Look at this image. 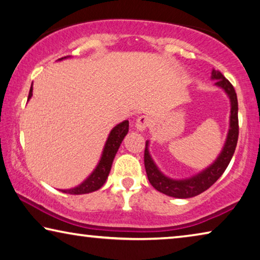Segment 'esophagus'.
Returning <instances> with one entry per match:
<instances>
[{"label":"esophagus","mask_w":260,"mask_h":260,"mask_svg":"<svg viewBox=\"0 0 260 260\" xmlns=\"http://www.w3.org/2000/svg\"><path fill=\"white\" fill-rule=\"evenodd\" d=\"M150 125V118L148 115H141L137 119V122H135V128L140 132H143L147 129V127Z\"/></svg>","instance_id":"1"}]
</instances>
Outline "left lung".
I'll use <instances>...</instances> for the list:
<instances>
[{
    "instance_id": "8db88e82",
    "label": "left lung",
    "mask_w": 260,
    "mask_h": 260,
    "mask_svg": "<svg viewBox=\"0 0 260 260\" xmlns=\"http://www.w3.org/2000/svg\"><path fill=\"white\" fill-rule=\"evenodd\" d=\"M212 78L216 80L215 85L220 86L225 91L230 98V128L228 132L223 149H222L219 157L216 158L211 167L205 169L203 172L198 174L191 178L183 180H174L168 178L156 167L154 160L150 157L149 150H148V141L146 142L145 149V168L146 172L152 187L157 189L158 192L174 198H186L196 197L200 193L205 192L212 185L220 178L222 174L225 171L226 167L229 166L230 160L236 149L238 140V102L237 94L235 92L233 84L222 75L219 71L212 72Z\"/></svg>"
}]
</instances>
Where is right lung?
Returning a JSON list of instances; mask_svg holds the SVG:
<instances>
[{"instance_id":"right-lung-1","label":"right lung","mask_w":260,"mask_h":260,"mask_svg":"<svg viewBox=\"0 0 260 260\" xmlns=\"http://www.w3.org/2000/svg\"><path fill=\"white\" fill-rule=\"evenodd\" d=\"M64 59L61 57L60 60ZM32 97V86L28 92L27 101ZM128 120H125L119 123L111 131V133L108 138V141L105 143L104 150H103L102 157L96 169L92 171V174L86 178L83 183L78 185V186L69 189H61L63 193H68V194H85V193H91L93 191L100 189L104 183L106 182V178L110 174L111 167H112V162L114 159V156L120 147L123 138L128 133Z\"/></svg>"}]
</instances>
